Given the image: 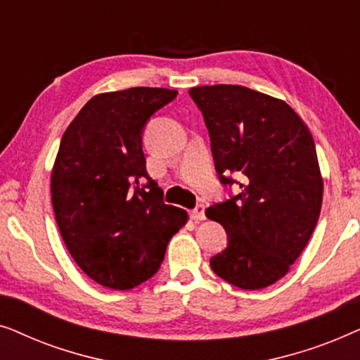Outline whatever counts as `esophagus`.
<instances>
[{
    "mask_svg": "<svg viewBox=\"0 0 360 360\" xmlns=\"http://www.w3.org/2000/svg\"><path fill=\"white\" fill-rule=\"evenodd\" d=\"M190 216H191V219H195V221H203L206 218L205 205H198L195 210H191Z\"/></svg>",
    "mask_w": 360,
    "mask_h": 360,
    "instance_id": "obj_1",
    "label": "esophagus"
}]
</instances>
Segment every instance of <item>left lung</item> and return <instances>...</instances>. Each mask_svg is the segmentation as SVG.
Returning a JSON list of instances; mask_svg holds the SVG:
<instances>
[{
  "label": "left lung",
  "instance_id": "left-lung-1",
  "mask_svg": "<svg viewBox=\"0 0 360 360\" xmlns=\"http://www.w3.org/2000/svg\"><path fill=\"white\" fill-rule=\"evenodd\" d=\"M190 96L203 112L219 181L240 188L206 210L228 233V248L211 257V269L243 290L269 287L303 252L321 211L311 132L283 100L248 86H195Z\"/></svg>",
  "mask_w": 360,
  "mask_h": 360
}]
</instances>
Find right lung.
Returning a JSON list of instances; mask_svg holds the SVG:
<instances>
[{"instance_id": "1", "label": "right lung", "mask_w": 360, "mask_h": 360, "mask_svg": "<svg viewBox=\"0 0 360 360\" xmlns=\"http://www.w3.org/2000/svg\"><path fill=\"white\" fill-rule=\"evenodd\" d=\"M175 96L149 86L100 93L62 136L51 175L53 213L73 260L103 287L131 290L154 277L188 219L164 203L142 150L146 122Z\"/></svg>"}]
</instances>
